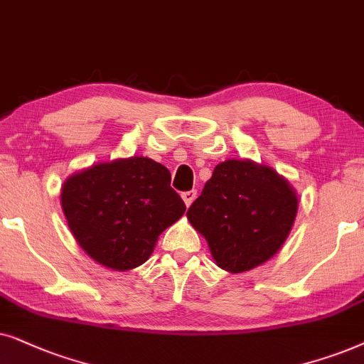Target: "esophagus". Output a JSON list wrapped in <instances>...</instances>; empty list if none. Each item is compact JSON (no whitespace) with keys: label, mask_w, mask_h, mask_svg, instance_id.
<instances>
[{"label":"esophagus","mask_w":364,"mask_h":364,"mask_svg":"<svg viewBox=\"0 0 364 364\" xmlns=\"http://www.w3.org/2000/svg\"><path fill=\"white\" fill-rule=\"evenodd\" d=\"M181 198H183V201H185L186 206H191V203L196 200V190L185 191V193H183V195H181Z\"/></svg>","instance_id":"obj_1"}]
</instances>
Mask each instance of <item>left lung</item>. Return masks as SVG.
Segmentation results:
<instances>
[{
    "label": "left lung",
    "instance_id": "left-lung-1",
    "mask_svg": "<svg viewBox=\"0 0 364 364\" xmlns=\"http://www.w3.org/2000/svg\"><path fill=\"white\" fill-rule=\"evenodd\" d=\"M296 211V193L274 169L228 159L215 168L186 216L206 238L216 264L243 273L278 253Z\"/></svg>",
    "mask_w": 364,
    "mask_h": 364
}]
</instances>
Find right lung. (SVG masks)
<instances>
[{
    "label": "right lung",
    "instance_id": "right-lung-1",
    "mask_svg": "<svg viewBox=\"0 0 364 364\" xmlns=\"http://www.w3.org/2000/svg\"><path fill=\"white\" fill-rule=\"evenodd\" d=\"M168 168L133 156L98 163L61 188L68 226L95 261L128 271L151 256L158 236L185 215Z\"/></svg>",
    "mask_w": 364,
    "mask_h": 364
}]
</instances>
